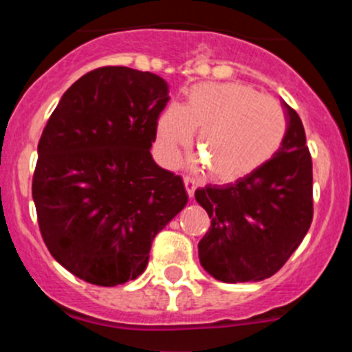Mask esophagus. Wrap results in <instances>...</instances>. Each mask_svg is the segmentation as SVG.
Segmentation results:
<instances>
[{
  "label": "esophagus",
  "instance_id": "1",
  "mask_svg": "<svg viewBox=\"0 0 352 352\" xmlns=\"http://www.w3.org/2000/svg\"><path fill=\"white\" fill-rule=\"evenodd\" d=\"M184 186H186V190H187V194H189V197H192L194 190H196V187H197L196 180H194L190 175H184Z\"/></svg>",
  "mask_w": 352,
  "mask_h": 352
}]
</instances>
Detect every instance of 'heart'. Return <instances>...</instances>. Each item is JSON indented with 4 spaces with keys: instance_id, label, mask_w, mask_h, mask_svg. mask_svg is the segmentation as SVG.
<instances>
[{
    "instance_id": "b5f03b06",
    "label": "heart",
    "mask_w": 352,
    "mask_h": 352,
    "mask_svg": "<svg viewBox=\"0 0 352 352\" xmlns=\"http://www.w3.org/2000/svg\"><path fill=\"white\" fill-rule=\"evenodd\" d=\"M197 133L196 151L209 175L239 180L261 168L281 148L287 117L276 98L239 81L190 88L184 107L170 105L158 124L166 156L173 158Z\"/></svg>"
}]
</instances>
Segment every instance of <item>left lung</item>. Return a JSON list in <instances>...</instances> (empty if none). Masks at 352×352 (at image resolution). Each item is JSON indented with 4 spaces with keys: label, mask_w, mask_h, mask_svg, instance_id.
Listing matches in <instances>:
<instances>
[{
    "label": "left lung",
    "mask_w": 352,
    "mask_h": 352,
    "mask_svg": "<svg viewBox=\"0 0 352 352\" xmlns=\"http://www.w3.org/2000/svg\"><path fill=\"white\" fill-rule=\"evenodd\" d=\"M287 133L267 163L226 186L196 190L211 226L199 261L223 283L262 281L286 264L314 219V172L303 124L283 102Z\"/></svg>",
    "instance_id": "obj_1"
}]
</instances>
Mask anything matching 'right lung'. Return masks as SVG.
<instances>
[{
    "label": "right lung",
    "mask_w": 352,
    "mask_h": 352,
    "mask_svg": "<svg viewBox=\"0 0 352 352\" xmlns=\"http://www.w3.org/2000/svg\"><path fill=\"white\" fill-rule=\"evenodd\" d=\"M168 100L158 74L97 67L67 88L42 131L32 179L38 228L83 281L136 279L156 233L187 204L180 175L150 153Z\"/></svg>",
    "instance_id": "right-lung-1"
}]
</instances>
